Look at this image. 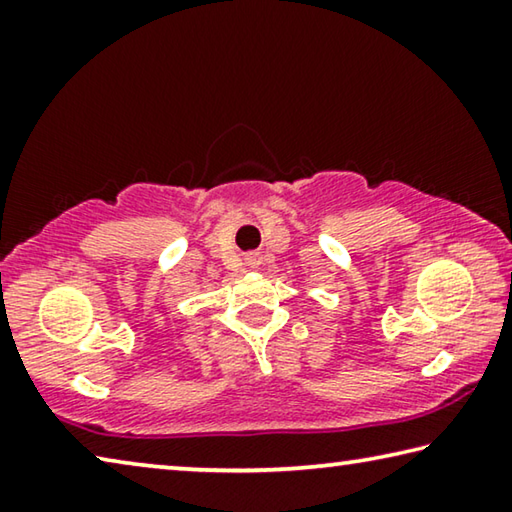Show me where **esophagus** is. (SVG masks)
<instances>
[{"label":"esophagus","instance_id":"esophagus-1","mask_svg":"<svg viewBox=\"0 0 512 512\" xmlns=\"http://www.w3.org/2000/svg\"><path fill=\"white\" fill-rule=\"evenodd\" d=\"M246 264L257 268L259 264H262V257H259V253H248V255H246Z\"/></svg>","mask_w":512,"mask_h":512}]
</instances>
